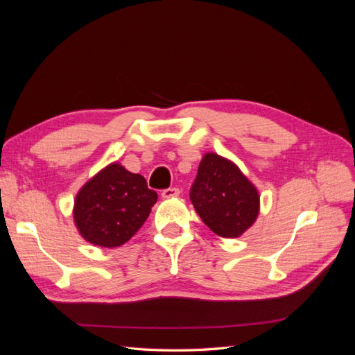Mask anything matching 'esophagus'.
I'll list each match as a JSON object with an SVG mask.
<instances>
[{
	"mask_svg": "<svg viewBox=\"0 0 355 355\" xmlns=\"http://www.w3.org/2000/svg\"><path fill=\"white\" fill-rule=\"evenodd\" d=\"M180 194V191H179V188H167V189H164L163 191V198H173V197H178Z\"/></svg>",
	"mask_w": 355,
	"mask_h": 355,
	"instance_id": "34e87169",
	"label": "esophagus"
}]
</instances>
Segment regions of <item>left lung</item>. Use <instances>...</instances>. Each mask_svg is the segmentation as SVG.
I'll return each mask as SVG.
<instances>
[{
  "label": "left lung",
  "mask_w": 355,
  "mask_h": 355,
  "mask_svg": "<svg viewBox=\"0 0 355 355\" xmlns=\"http://www.w3.org/2000/svg\"><path fill=\"white\" fill-rule=\"evenodd\" d=\"M189 198L202 222L219 237L235 239L259 213V194L240 168L218 154L202 157Z\"/></svg>",
  "instance_id": "left-lung-1"
}]
</instances>
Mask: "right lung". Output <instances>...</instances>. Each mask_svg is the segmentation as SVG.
<instances>
[{"instance_id":"1","label":"right lung","mask_w":355,"mask_h":355,"mask_svg":"<svg viewBox=\"0 0 355 355\" xmlns=\"http://www.w3.org/2000/svg\"><path fill=\"white\" fill-rule=\"evenodd\" d=\"M157 198L144 176L112 163L80 189L73 206L75 225L89 243L112 249L139 231Z\"/></svg>"}]
</instances>
